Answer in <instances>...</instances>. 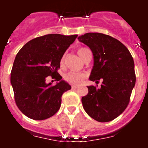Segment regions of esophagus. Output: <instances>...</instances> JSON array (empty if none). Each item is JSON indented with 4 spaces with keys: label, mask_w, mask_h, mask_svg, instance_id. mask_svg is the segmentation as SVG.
Instances as JSON below:
<instances>
[{
    "label": "esophagus",
    "mask_w": 148,
    "mask_h": 148,
    "mask_svg": "<svg viewBox=\"0 0 148 148\" xmlns=\"http://www.w3.org/2000/svg\"><path fill=\"white\" fill-rule=\"evenodd\" d=\"M72 88H73V89H75V90H76V89L78 88V86L73 85V86H72Z\"/></svg>",
    "instance_id": "obj_1"
}]
</instances>
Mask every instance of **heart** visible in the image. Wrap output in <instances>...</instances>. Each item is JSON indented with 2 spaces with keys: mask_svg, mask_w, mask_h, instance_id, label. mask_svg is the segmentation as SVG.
<instances>
[{
  "mask_svg": "<svg viewBox=\"0 0 148 148\" xmlns=\"http://www.w3.org/2000/svg\"><path fill=\"white\" fill-rule=\"evenodd\" d=\"M87 50H89V49H87V48H80V49H78V54L79 55V56L82 59L84 58V56ZM63 61H64V57L61 58V63H63ZM84 76L85 75L83 73H75V72L71 71L65 73L64 79L70 84H79L82 83Z\"/></svg>",
  "mask_w": 148,
  "mask_h": 148,
  "instance_id": "obj_1",
  "label": "heart"
}]
</instances>
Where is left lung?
<instances>
[{
    "label": "left lung",
    "instance_id": "left-lung-1",
    "mask_svg": "<svg viewBox=\"0 0 148 148\" xmlns=\"http://www.w3.org/2000/svg\"><path fill=\"white\" fill-rule=\"evenodd\" d=\"M93 55L90 81L102 84L87 86L88 93L82 99L86 113L99 122H108L124 112L136 84L134 61L127 48L110 35L88 32L78 38Z\"/></svg>",
    "mask_w": 148,
    "mask_h": 148
}]
</instances>
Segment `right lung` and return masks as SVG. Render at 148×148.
Returning a JSON list of instances; mask_svg holds the SVG:
<instances>
[{
	"label": "right lung",
	"instance_id": "right-lung-1",
	"mask_svg": "<svg viewBox=\"0 0 148 148\" xmlns=\"http://www.w3.org/2000/svg\"><path fill=\"white\" fill-rule=\"evenodd\" d=\"M77 35L49 34L27 42L13 63L10 82L18 108L34 120H44L60 109L63 93L71 86L62 80L58 69L63 56ZM50 75L58 82L53 86L45 79Z\"/></svg>",
	"mask_w": 148,
	"mask_h": 148
}]
</instances>
